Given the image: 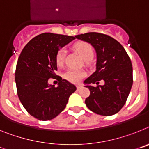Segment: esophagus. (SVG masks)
Masks as SVG:
<instances>
[{"label": "esophagus", "mask_w": 149, "mask_h": 149, "mask_svg": "<svg viewBox=\"0 0 149 149\" xmlns=\"http://www.w3.org/2000/svg\"><path fill=\"white\" fill-rule=\"evenodd\" d=\"M81 88H82V86H81V85H77V90H80V89H81Z\"/></svg>", "instance_id": "34e87169"}]
</instances>
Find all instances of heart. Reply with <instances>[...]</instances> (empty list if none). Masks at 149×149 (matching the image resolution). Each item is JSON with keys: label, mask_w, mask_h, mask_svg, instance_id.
<instances>
[{"label": "heart", "mask_w": 149, "mask_h": 149, "mask_svg": "<svg viewBox=\"0 0 149 149\" xmlns=\"http://www.w3.org/2000/svg\"><path fill=\"white\" fill-rule=\"evenodd\" d=\"M74 48L76 51L78 52V54L82 56V58L84 60L88 57L92 58L93 55V48L91 45L87 42H79L74 45ZM65 48H61L59 50V51L56 54V62L58 65H62L64 63V59H65ZM85 75V72L81 70H69L65 74V77L67 80L72 83H78L81 81L82 77Z\"/></svg>", "instance_id": "heart-1"}]
</instances>
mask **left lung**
Returning a JSON list of instances; mask_svg holds the SVG:
<instances>
[{"label":"left lung","instance_id":"left-lung-1","mask_svg":"<svg viewBox=\"0 0 149 149\" xmlns=\"http://www.w3.org/2000/svg\"><path fill=\"white\" fill-rule=\"evenodd\" d=\"M89 43L96 52V70L84 81L90 95L85 104L91 111L101 116L117 113L125 105L133 84L131 59L122 45L109 36L86 33L75 36ZM102 79L104 85L93 87Z\"/></svg>","mask_w":149,"mask_h":149}]
</instances>
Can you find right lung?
<instances>
[{"mask_svg":"<svg viewBox=\"0 0 149 149\" xmlns=\"http://www.w3.org/2000/svg\"><path fill=\"white\" fill-rule=\"evenodd\" d=\"M75 39L74 36L44 33L23 48L15 73L17 93L25 110L42 121L51 120L65 109L76 86L58 76L57 87L48 84L56 77V56L60 48Z\"/></svg>","mask_w":149,"mask_h":149,"instance_id":"obj_1","label":"right lung"}]
</instances>
